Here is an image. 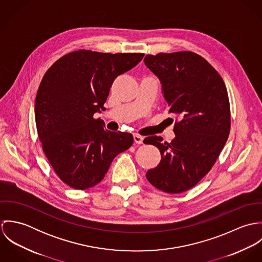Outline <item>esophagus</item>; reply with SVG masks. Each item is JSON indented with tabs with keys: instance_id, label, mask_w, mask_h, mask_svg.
Returning <instances> with one entry per match:
<instances>
[{
	"instance_id": "1",
	"label": "esophagus",
	"mask_w": 262,
	"mask_h": 262,
	"mask_svg": "<svg viewBox=\"0 0 262 262\" xmlns=\"http://www.w3.org/2000/svg\"><path fill=\"white\" fill-rule=\"evenodd\" d=\"M134 141L137 143V144H142L143 143V137L139 134H134Z\"/></svg>"
}]
</instances>
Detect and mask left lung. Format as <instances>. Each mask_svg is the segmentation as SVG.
<instances>
[{
  "instance_id": "left-lung-1",
  "label": "left lung",
  "mask_w": 262,
  "mask_h": 262,
  "mask_svg": "<svg viewBox=\"0 0 262 262\" xmlns=\"http://www.w3.org/2000/svg\"><path fill=\"white\" fill-rule=\"evenodd\" d=\"M144 62L161 81L167 111L178 116L170 143L160 136L143 140L161 154L146 178L162 191L180 193L211 170L224 147L231 127L227 89L219 73L191 51L148 54Z\"/></svg>"
}]
</instances>
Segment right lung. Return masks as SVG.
Segmentation results:
<instances>
[{
  "label": "right lung",
  "instance_id": "obj_1",
  "mask_svg": "<svg viewBox=\"0 0 262 262\" xmlns=\"http://www.w3.org/2000/svg\"><path fill=\"white\" fill-rule=\"evenodd\" d=\"M143 56L80 49L60 57L42 77L35 100L38 138L53 170L68 186L95 187L113 159L133 144L132 134L108 131L94 115L105 110L115 78Z\"/></svg>",
  "mask_w": 262,
  "mask_h": 262
}]
</instances>
